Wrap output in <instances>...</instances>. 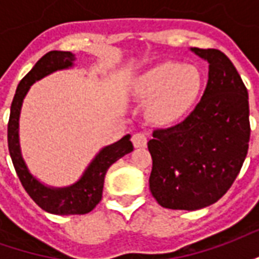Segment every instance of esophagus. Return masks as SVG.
<instances>
[{
    "mask_svg": "<svg viewBox=\"0 0 259 259\" xmlns=\"http://www.w3.org/2000/svg\"><path fill=\"white\" fill-rule=\"evenodd\" d=\"M132 141H133V146L136 148H141V147L147 146V135L146 133H141V132H137L135 135L132 136Z\"/></svg>",
    "mask_w": 259,
    "mask_h": 259,
    "instance_id": "1",
    "label": "esophagus"
}]
</instances>
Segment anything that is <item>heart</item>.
Wrapping results in <instances>:
<instances>
[{
  "label": "heart",
  "instance_id": "1",
  "mask_svg": "<svg viewBox=\"0 0 259 259\" xmlns=\"http://www.w3.org/2000/svg\"><path fill=\"white\" fill-rule=\"evenodd\" d=\"M201 73L194 65L162 62L141 74L135 83V94L150 102V115L157 122L180 118L195 101L201 89Z\"/></svg>",
  "mask_w": 259,
  "mask_h": 259
}]
</instances>
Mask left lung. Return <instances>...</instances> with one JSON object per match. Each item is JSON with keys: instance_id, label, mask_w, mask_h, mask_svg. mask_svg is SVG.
Segmentation results:
<instances>
[{"instance_id": "8db88e82", "label": "left lung", "mask_w": 259, "mask_h": 259, "mask_svg": "<svg viewBox=\"0 0 259 259\" xmlns=\"http://www.w3.org/2000/svg\"><path fill=\"white\" fill-rule=\"evenodd\" d=\"M193 51L209 64L201 101L182 122L154 130L148 141L150 190L169 209L194 211L217 202L248 151V93L239 72L219 50Z\"/></svg>"}]
</instances>
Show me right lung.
I'll use <instances>...</instances> for the list:
<instances>
[{
    "label": "right lung",
    "instance_id": "add662e5",
    "mask_svg": "<svg viewBox=\"0 0 259 259\" xmlns=\"http://www.w3.org/2000/svg\"><path fill=\"white\" fill-rule=\"evenodd\" d=\"M73 61L74 55L69 51H50L42 58L38 59L30 72L20 80L11 104V113H9L8 148L16 175L22 186L25 187L26 193L30 195L31 200L41 209L55 215H83L93 211L102 198L104 179L109 166L113 162H116L119 158L133 151L130 136H124L123 139L116 141L112 146L105 147L90 163V166L81 176V179L66 189L46 187L29 174L20 154L19 136H18L19 113L23 98L36 80H40L58 69L72 66Z\"/></svg>",
    "mask_w": 259,
    "mask_h": 259
}]
</instances>
